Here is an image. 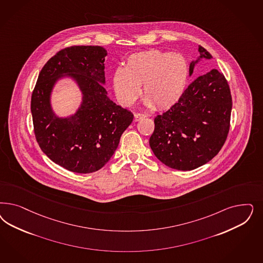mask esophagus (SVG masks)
<instances>
[{"instance_id": "34e87169", "label": "esophagus", "mask_w": 263, "mask_h": 263, "mask_svg": "<svg viewBox=\"0 0 263 263\" xmlns=\"http://www.w3.org/2000/svg\"><path fill=\"white\" fill-rule=\"evenodd\" d=\"M145 117H147V115L145 113H136V114H135V121L137 122V121L145 118Z\"/></svg>"}]
</instances>
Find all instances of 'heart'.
Returning a JSON list of instances; mask_svg holds the SVG:
<instances>
[{
  "label": "heart",
  "mask_w": 263,
  "mask_h": 263,
  "mask_svg": "<svg viewBox=\"0 0 263 263\" xmlns=\"http://www.w3.org/2000/svg\"><path fill=\"white\" fill-rule=\"evenodd\" d=\"M189 64L179 53L149 50L127 57L125 68L113 73L112 85L116 98L124 106H130L142 92L145 104L164 110L179 102L186 90Z\"/></svg>",
  "instance_id": "obj_1"
}]
</instances>
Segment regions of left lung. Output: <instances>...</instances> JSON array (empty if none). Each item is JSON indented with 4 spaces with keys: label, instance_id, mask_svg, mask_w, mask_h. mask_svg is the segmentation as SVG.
Listing matches in <instances>:
<instances>
[{
    "label": "left lung",
    "instance_id": "1",
    "mask_svg": "<svg viewBox=\"0 0 263 263\" xmlns=\"http://www.w3.org/2000/svg\"><path fill=\"white\" fill-rule=\"evenodd\" d=\"M195 65L212 55L198 46ZM232 100L223 74L212 69L187 86L179 102L155 118L149 143L158 160L177 170H193L211 161L224 144L229 130Z\"/></svg>",
    "mask_w": 263,
    "mask_h": 263
}]
</instances>
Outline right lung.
<instances>
[{
	"instance_id": "obj_1",
	"label": "right lung",
	"mask_w": 263,
	"mask_h": 263,
	"mask_svg": "<svg viewBox=\"0 0 263 263\" xmlns=\"http://www.w3.org/2000/svg\"><path fill=\"white\" fill-rule=\"evenodd\" d=\"M102 46H71L59 51L41 70L32 95L34 135L51 161L77 173H91L107 163L134 114L111 101L105 85ZM75 82L82 102L73 115L58 117L50 97L62 79Z\"/></svg>"
}]
</instances>
